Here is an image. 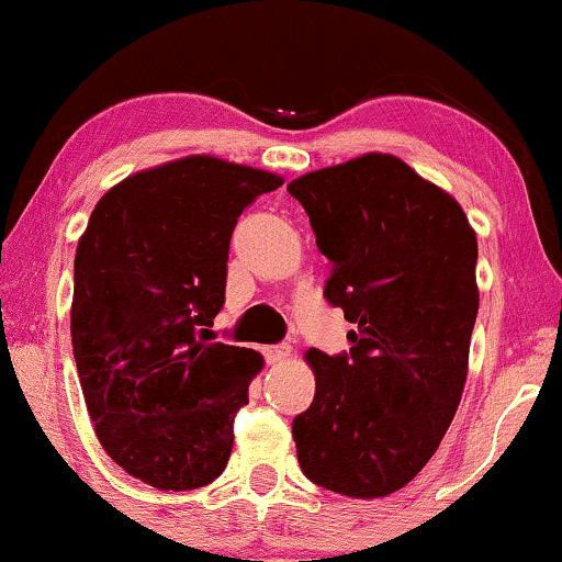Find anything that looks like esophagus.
Wrapping results in <instances>:
<instances>
[{"mask_svg":"<svg viewBox=\"0 0 562 562\" xmlns=\"http://www.w3.org/2000/svg\"><path fill=\"white\" fill-rule=\"evenodd\" d=\"M262 355H266V360L270 366H276V362H283L292 355V345H276V347H266L262 349Z\"/></svg>","mask_w":562,"mask_h":562,"instance_id":"1","label":"esophagus"}]
</instances>
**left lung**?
I'll return each instance as SVG.
<instances>
[{
	"instance_id": "obj_1",
	"label": "left lung",
	"mask_w": 562,
	"mask_h": 562,
	"mask_svg": "<svg viewBox=\"0 0 562 562\" xmlns=\"http://www.w3.org/2000/svg\"><path fill=\"white\" fill-rule=\"evenodd\" d=\"M286 191L331 260L323 296L355 326L349 352L307 349L315 397L292 424L296 460L323 490L386 497L431 460L463 397L476 231L445 189L381 151Z\"/></svg>"
}]
</instances>
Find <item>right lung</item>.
I'll list each match as a JSON object with an SVG mask.
<instances>
[{
    "mask_svg": "<svg viewBox=\"0 0 562 562\" xmlns=\"http://www.w3.org/2000/svg\"><path fill=\"white\" fill-rule=\"evenodd\" d=\"M281 176L191 155L97 202L76 249L70 336L99 445L125 473L187 492L223 473L262 355L213 339L236 217Z\"/></svg>",
    "mask_w": 562,
    "mask_h": 562,
    "instance_id": "obj_1",
    "label": "right lung"
}]
</instances>
